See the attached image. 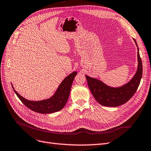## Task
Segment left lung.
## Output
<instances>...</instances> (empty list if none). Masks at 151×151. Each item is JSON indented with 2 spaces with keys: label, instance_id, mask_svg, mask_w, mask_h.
I'll use <instances>...</instances> for the list:
<instances>
[{
  "label": "left lung",
  "instance_id": "obj_1",
  "mask_svg": "<svg viewBox=\"0 0 151 151\" xmlns=\"http://www.w3.org/2000/svg\"><path fill=\"white\" fill-rule=\"evenodd\" d=\"M134 40L137 47L138 66L133 78L127 84L118 88H113L104 84L101 81L86 75L91 93L95 99L103 106L116 107L125 104L133 96L138 89L142 76V63L137 44L135 40Z\"/></svg>",
  "mask_w": 151,
  "mask_h": 151
}]
</instances>
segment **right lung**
<instances>
[{"mask_svg": "<svg viewBox=\"0 0 151 151\" xmlns=\"http://www.w3.org/2000/svg\"><path fill=\"white\" fill-rule=\"evenodd\" d=\"M77 74V72H73L67 76L59 85L55 93L51 98L42 100V101H30V100L26 99L21 96L14 89L12 85V86L17 96L26 107L39 113H53L61 110L65 106L68 98L69 97L73 81Z\"/></svg>", "mask_w": 151, "mask_h": 151, "instance_id": "1", "label": "right lung"}]
</instances>
